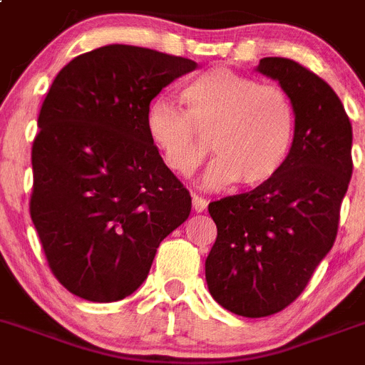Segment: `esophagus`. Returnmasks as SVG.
I'll use <instances>...</instances> for the list:
<instances>
[{
  "instance_id": "obj_1",
  "label": "esophagus",
  "mask_w": 365,
  "mask_h": 365,
  "mask_svg": "<svg viewBox=\"0 0 365 365\" xmlns=\"http://www.w3.org/2000/svg\"><path fill=\"white\" fill-rule=\"evenodd\" d=\"M207 205H209V202H207V200L200 198V196H196V194H194V196H192V209L196 210V212H203V210L207 209Z\"/></svg>"
}]
</instances>
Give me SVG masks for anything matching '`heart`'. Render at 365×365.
<instances>
[{
  "label": "heart",
  "mask_w": 365,
  "mask_h": 365,
  "mask_svg": "<svg viewBox=\"0 0 365 365\" xmlns=\"http://www.w3.org/2000/svg\"><path fill=\"white\" fill-rule=\"evenodd\" d=\"M182 97L187 111L156 101L145 120L171 171L190 178L209 158L210 142L217 160L205 187L237 182L257 189L282 171L295 135L294 102L286 90L216 66L194 77Z\"/></svg>",
  "instance_id": "obj_1"
}]
</instances>
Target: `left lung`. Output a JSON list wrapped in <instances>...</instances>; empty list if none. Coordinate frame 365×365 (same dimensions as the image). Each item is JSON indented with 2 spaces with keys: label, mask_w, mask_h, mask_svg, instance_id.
I'll return each mask as SVG.
<instances>
[{
  "label": "left lung",
  "mask_w": 365,
  "mask_h": 365,
  "mask_svg": "<svg viewBox=\"0 0 365 365\" xmlns=\"http://www.w3.org/2000/svg\"><path fill=\"white\" fill-rule=\"evenodd\" d=\"M257 70L294 102V144L270 183L209 203L217 236L205 261L210 295L250 319L302 294L335 243L353 173L351 122L331 86L284 57H264Z\"/></svg>",
  "instance_id": "obj_1"
}]
</instances>
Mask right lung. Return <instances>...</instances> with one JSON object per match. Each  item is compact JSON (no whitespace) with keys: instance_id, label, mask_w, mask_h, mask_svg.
Listing matches in <instances>:
<instances>
[{"instance_id":"1","label":"right lung","mask_w":365,"mask_h":365,"mask_svg":"<svg viewBox=\"0 0 365 365\" xmlns=\"http://www.w3.org/2000/svg\"><path fill=\"white\" fill-rule=\"evenodd\" d=\"M196 63L108 44L75 57L41 106L30 216L57 281L113 302L145 281L156 248L189 217L190 194L149 138L153 98Z\"/></svg>"}]
</instances>
